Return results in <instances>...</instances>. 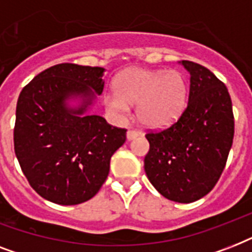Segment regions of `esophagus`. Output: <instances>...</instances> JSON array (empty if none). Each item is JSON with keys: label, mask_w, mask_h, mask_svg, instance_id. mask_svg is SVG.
Returning a JSON list of instances; mask_svg holds the SVG:
<instances>
[{"label": "esophagus", "mask_w": 252, "mask_h": 252, "mask_svg": "<svg viewBox=\"0 0 252 252\" xmlns=\"http://www.w3.org/2000/svg\"><path fill=\"white\" fill-rule=\"evenodd\" d=\"M138 136H140V133H138L137 130L129 129L128 132H126V140H128V141H132V140H134V138H137Z\"/></svg>", "instance_id": "1"}]
</instances>
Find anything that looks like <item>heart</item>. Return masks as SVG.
<instances>
[{
    "label": "heart",
    "instance_id": "heart-1",
    "mask_svg": "<svg viewBox=\"0 0 252 252\" xmlns=\"http://www.w3.org/2000/svg\"><path fill=\"white\" fill-rule=\"evenodd\" d=\"M114 89L104 96L107 111L123 118L136 106L137 120L150 129L174 124L187 106V80L178 70L126 69L116 77Z\"/></svg>",
    "mask_w": 252,
    "mask_h": 252
}]
</instances>
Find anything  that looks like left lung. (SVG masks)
Wrapping results in <instances>:
<instances>
[{"mask_svg": "<svg viewBox=\"0 0 252 252\" xmlns=\"http://www.w3.org/2000/svg\"><path fill=\"white\" fill-rule=\"evenodd\" d=\"M189 73V95L178 122L148 133L146 176L163 197L192 203L212 191L226 165L234 137L233 106L226 86L205 66L179 61Z\"/></svg>", "mask_w": 252, "mask_h": 252, "instance_id": "1", "label": "left lung"}]
</instances>
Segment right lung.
Segmentation results:
<instances>
[{
	"label": "right lung",
	"instance_id": "right-lung-1",
	"mask_svg": "<svg viewBox=\"0 0 252 252\" xmlns=\"http://www.w3.org/2000/svg\"><path fill=\"white\" fill-rule=\"evenodd\" d=\"M106 69L59 64L39 73L19 94L14 150L30 186L48 201L90 200L110 172L126 129L90 114L104 89Z\"/></svg>",
	"mask_w": 252,
	"mask_h": 252
}]
</instances>
